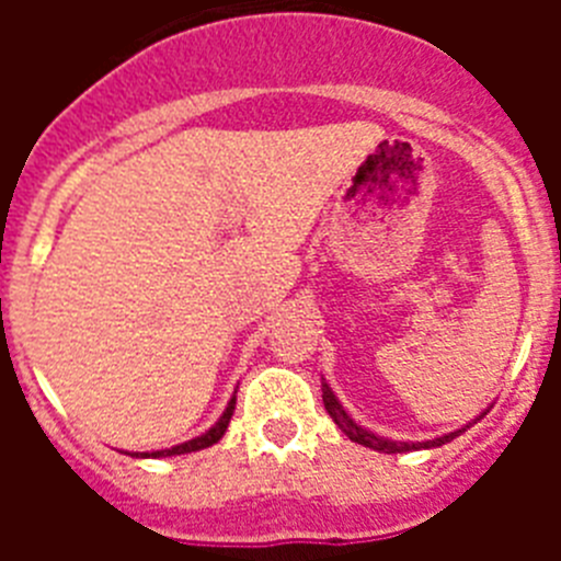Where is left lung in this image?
<instances>
[{
    "label": "left lung",
    "mask_w": 561,
    "mask_h": 561,
    "mask_svg": "<svg viewBox=\"0 0 561 561\" xmlns=\"http://www.w3.org/2000/svg\"><path fill=\"white\" fill-rule=\"evenodd\" d=\"M323 404L325 410H329V415L334 419V424H340V430L345 435H348L351 440H356V444H362V447H370L376 449V453H410V449H427V447H440V444H447V440H453L455 435H444V438H435V440H424V444H404V440H388V438H379V435L368 433V430H362L359 424H354L351 421V415L345 413V410L340 408V401L334 399V393L329 390V385H323Z\"/></svg>",
    "instance_id": "8db88e82"
}]
</instances>
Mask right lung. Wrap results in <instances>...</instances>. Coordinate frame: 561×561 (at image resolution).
Masks as SVG:
<instances>
[{
  "label": "right lung",
  "mask_w": 561,
  "mask_h": 561,
  "mask_svg": "<svg viewBox=\"0 0 561 561\" xmlns=\"http://www.w3.org/2000/svg\"><path fill=\"white\" fill-rule=\"evenodd\" d=\"M232 410H236V399H230V404H227V410H225V415L219 419V424H216L213 430H207L205 435L187 440V444H180V447L162 449V453H151V455H185V453H199V449L213 447V444H216V440H221V435L227 433V424H230V419H232Z\"/></svg>",
  "instance_id": "right-lung-1"
}]
</instances>
